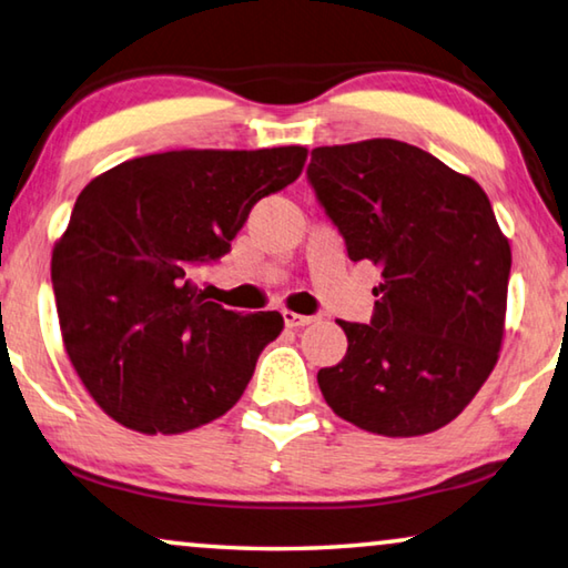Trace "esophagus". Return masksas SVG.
Wrapping results in <instances>:
<instances>
[{
	"label": "esophagus",
	"instance_id": "obj_1",
	"mask_svg": "<svg viewBox=\"0 0 568 568\" xmlns=\"http://www.w3.org/2000/svg\"><path fill=\"white\" fill-rule=\"evenodd\" d=\"M283 321H285L287 328H303V326H308V323L316 321V316H301V313L283 311Z\"/></svg>",
	"mask_w": 568,
	"mask_h": 568
}]
</instances>
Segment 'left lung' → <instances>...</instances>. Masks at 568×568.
Returning <instances> with one entry per match:
<instances>
[{
    "label": "left lung",
    "mask_w": 568,
    "mask_h": 568,
    "mask_svg": "<svg viewBox=\"0 0 568 568\" xmlns=\"http://www.w3.org/2000/svg\"><path fill=\"white\" fill-rule=\"evenodd\" d=\"M354 263L379 270L368 323L318 372L341 419L386 437L445 427L488 379L506 323L510 245L488 194L412 143L318 146L305 169Z\"/></svg>",
    "instance_id": "obj_1"
}]
</instances>
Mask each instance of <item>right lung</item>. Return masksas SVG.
<instances>
[{
	"mask_svg": "<svg viewBox=\"0 0 568 568\" xmlns=\"http://www.w3.org/2000/svg\"><path fill=\"white\" fill-rule=\"evenodd\" d=\"M308 151H166L95 176L52 250L65 351L108 417L179 435L222 417L245 392L283 316H240L192 285L227 255L263 196L301 176Z\"/></svg>",
	"mask_w": 568,
	"mask_h": 568,
	"instance_id": "add662e5",
	"label": "right lung"
}]
</instances>
